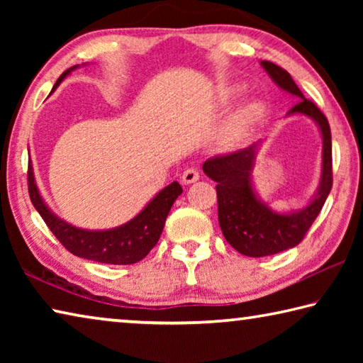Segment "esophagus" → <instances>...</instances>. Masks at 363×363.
Returning <instances> with one entry per match:
<instances>
[{
  "label": "esophagus",
  "instance_id": "esophagus-1",
  "mask_svg": "<svg viewBox=\"0 0 363 363\" xmlns=\"http://www.w3.org/2000/svg\"><path fill=\"white\" fill-rule=\"evenodd\" d=\"M199 179H200V173L196 168H187L186 171H184L182 177H181L182 184H186V186H189V184H194Z\"/></svg>",
  "mask_w": 363,
  "mask_h": 363
}]
</instances>
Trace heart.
<instances>
[{
  "label": "heart",
  "instance_id": "obj_1",
  "mask_svg": "<svg viewBox=\"0 0 363 363\" xmlns=\"http://www.w3.org/2000/svg\"><path fill=\"white\" fill-rule=\"evenodd\" d=\"M261 113H262V107L259 104L256 102L247 104V106H245L240 112L235 115V118H233L232 125L229 128V136L230 138L242 136V134L247 131L257 118H259Z\"/></svg>",
  "mask_w": 363,
  "mask_h": 363
}]
</instances>
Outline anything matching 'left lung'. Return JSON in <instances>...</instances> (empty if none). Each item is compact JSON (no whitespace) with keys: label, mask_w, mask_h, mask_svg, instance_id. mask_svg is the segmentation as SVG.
<instances>
[{"label":"left lung","mask_w":363,"mask_h":363,"mask_svg":"<svg viewBox=\"0 0 363 363\" xmlns=\"http://www.w3.org/2000/svg\"><path fill=\"white\" fill-rule=\"evenodd\" d=\"M261 65L279 88L298 99V104L290 108L288 115H307L320 128L323 139L322 177L314 200L309 205L303 210L284 214L272 211L257 199L251 184V171L255 167L259 143L243 150L206 160L203 163L205 174L218 182V219L220 230L230 247L250 257L270 256L299 245L320 213L333 186L331 131L327 116L314 102L306 99L286 70L269 60H261Z\"/></svg>","instance_id":"obj_1"}]
</instances>
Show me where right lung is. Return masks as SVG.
<instances>
[{
	"label": "right lung",
	"mask_w": 363,
	"mask_h": 363,
	"mask_svg": "<svg viewBox=\"0 0 363 363\" xmlns=\"http://www.w3.org/2000/svg\"><path fill=\"white\" fill-rule=\"evenodd\" d=\"M77 67L79 65H73L69 70H65L56 82V84H54L52 91ZM27 181L30 200H32L36 211L45 219L49 230L56 235L57 240L72 255L84 257V259L89 261L104 264H120V266L138 262L150 253V250L155 247L160 235H162L164 220L168 218L171 206H173L177 196L182 194V187L179 186V182L174 181L163 190H160L149 201V205L136 218L128 220L126 224L108 230H84L59 219L46 206V203L41 199L38 187H36L32 162H28Z\"/></svg>",
	"instance_id": "1"
}]
</instances>
